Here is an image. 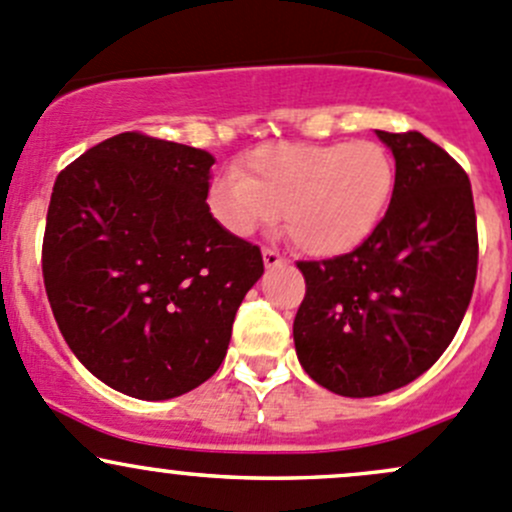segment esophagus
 <instances>
[{
  "mask_svg": "<svg viewBox=\"0 0 512 512\" xmlns=\"http://www.w3.org/2000/svg\"><path fill=\"white\" fill-rule=\"evenodd\" d=\"M262 260H265V267H280L287 262L285 257L277 250H272V247H265V250H262Z\"/></svg>",
  "mask_w": 512,
  "mask_h": 512,
  "instance_id": "1",
  "label": "esophagus"
}]
</instances>
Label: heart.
Returning <instances> with one entry per match:
<instances>
[{"instance_id":"b5f03b06","label":"heart","mask_w":512,"mask_h":512,"mask_svg":"<svg viewBox=\"0 0 512 512\" xmlns=\"http://www.w3.org/2000/svg\"><path fill=\"white\" fill-rule=\"evenodd\" d=\"M394 180L389 153L374 141L270 143L242 160L240 175L213 180L208 208L232 235H250L282 215L297 250L339 257L379 227Z\"/></svg>"}]
</instances>
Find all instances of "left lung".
I'll list each match as a JSON object with an SVG mask.
<instances>
[{
    "label": "left lung",
    "instance_id": "left-lung-1",
    "mask_svg": "<svg viewBox=\"0 0 512 512\" xmlns=\"http://www.w3.org/2000/svg\"><path fill=\"white\" fill-rule=\"evenodd\" d=\"M396 160L389 210L347 255L299 262L307 294L294 317L302 369L349 399L389 394L446 352L478 270L471 180L418 131H376Z\"/></svg>",
    "mask_w": 512,
    "mask_h": 512
}]
</instances>
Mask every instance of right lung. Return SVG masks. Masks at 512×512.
<instances>
[{
	"label": "right lung",
	"instance_id": "right-lung-1",
	"mask_svg": "<svg viewBox=\"0 0 512 512\" xmlns=\"http://www.w3.org/2000/svg\"><path fill=\"white\" fill-rule=\"evenodd\" d=\"M213 163L200 148L118 133L54 183L41 250L51 312L76 359L133 399L208 381L265 272L260 247L205 203Z\"/></svg>",
	"mask_w": 512,
	"mask_h": 512
}]
</instances>
